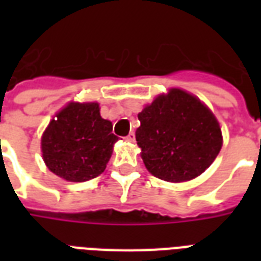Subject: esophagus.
<instances>
[{
  "label": "esophagus",
  "mask_w": 261,
  "mask_h": 261,
  "mask_svg": "<svg viewBox=\"0 0 261 261\" xmlns=\"http://www.w3.org/2000/svg\"><path fill=\"white\" fill-rule=\"evenodd\" d=\"M126 141H128V142H134V141H135V134H134V133H130V134L127 135Z\"/></svg>",
  "instance_id": "34e87169"
}]
</instances>
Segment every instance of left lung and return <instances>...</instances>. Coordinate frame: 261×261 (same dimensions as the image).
Here are the masks:
<instances>
[{
  "instance_id": "1",
  "label": "left lung",
  "mask_w": 261,
  "mask_h": 261,
  "mask_svg": "<svg viewBox=\"0 0 261 261\" xmlns=\"http://www.w3.org/2000/svg\"><path fill=\"white\" fill-rule=\"evenodd\" d=\"M135 131L143 164L153 176L188 181L210 167L222 147L214 114L194 94L172 88L138 114Z\"/></svg>"
}]
</instances>
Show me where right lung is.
I'll list each match as a JSON object with an SVG mask.
<instances>
[{
    "mask_svg": "<svg viewBox=\"0 0 261 261\" xmlns=\"http://www.w3.org/2000/svg\"><path fill=\"white\" fill-rule=\"evenodd\" d=\"M116 141L112 123L100 116L97 102L71 101L43 133V160L67 181H88L104 172Z\"/></svg>",
    "mask_w": 261,
    "mask_h": 261,
    "instance_id": "obj_1",
    "label": "right lung"
}]
</instances>
